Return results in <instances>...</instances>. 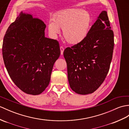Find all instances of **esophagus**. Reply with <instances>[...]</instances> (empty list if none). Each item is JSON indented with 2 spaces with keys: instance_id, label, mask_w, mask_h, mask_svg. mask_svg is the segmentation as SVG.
Segmentation results:
<instances>
[{
  "instance_id": "34e87169",
  "label": "esophagus",
  "mask_w": 129,
  "mask_h": 129,
  "mask_svg": "<svg viewBox=\"0 0 129 129\" xmlns=\"http://www.w3.org/2000/svg\"><path fill=\"white\" fill-rule=\"evenodd\" d=\"M60 52H61V55L63 54V52H64V48L62 46H61L60 47Z\"/></svg>"
}]
</instances>
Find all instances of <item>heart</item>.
Instances as JSON below:
<instances>
[{
    "label": "heart",
    "instance_id": "b5f03b06",
    "mask_svg": "<svg viewBox=\"0 0 129 129\" xmlns=\"http://www.w3.org/2000/svg\"><path fill=\"white\" fill-rule=\"evenodd\" d=\"M92 21L88 11L82 9L70 8L60 11L48 23V29L52 37H55L63 29V36L68 43L77 44L85 40Z\"/></svg>",
    "mask_w": 129,
    "mask_h": 129
}]
</instances>
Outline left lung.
<instances>
[{"label": "left lung", "mask_w": 129, "mask_h": 129, "mask_svg": "<svg viewBox=\"0 0 129 129\" xmlns=\"http://www.w3.org/2000/svg\"><path fill=\"white\" fill-rule=\"evenodd\" d=\"M114 45V33L107 13L102 11L85 40L64 50L72 90L80 94L97 90L109 71Z\"/></svg>", "instance_id": "8db88e82"}]
</instances>
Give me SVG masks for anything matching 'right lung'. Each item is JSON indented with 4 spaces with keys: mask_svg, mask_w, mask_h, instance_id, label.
I'll return each instance as SVG.
<instances>
[{
    "mask_svg": "<svg viewBox=\"0 0 129 129\" xmlns=\"http://www.w3.org/2000/svg\"><path fill=\"white\" fill-rule=\"evenodd\" d=\"M46 24L21 12L4 36L2 53L10 78L27 94L38 95L48 86L60 54L57 41L45 37Z\"/></svg>",
    "mask_w": 129,
    "mask_h": 129,
    "instance_id": "right-lung-1",
    "label": "right lung"
}]
</instances>
